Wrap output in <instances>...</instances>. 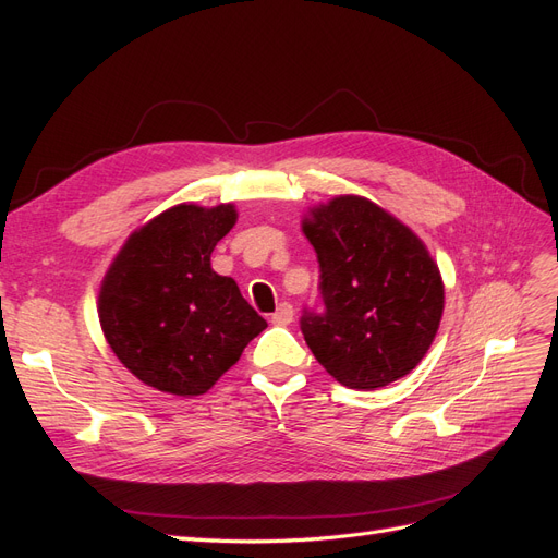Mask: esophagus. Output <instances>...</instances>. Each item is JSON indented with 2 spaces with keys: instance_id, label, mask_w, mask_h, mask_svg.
I'll use <instances>...</instances> for the list:
<instances>
[{
  "instance_id": "1",
  "label": "esophagus",
  "mask_w": 558,
  "mask_h": 558,
  "mask_svg": "<svg viewBox=\"0 0 558 558\" xmlns=\"http://www.w3.org/2000/svg\"><path fill=\"white\" fill-rule=\"evenodd\" d=\"M293 307L289 305V302H283V305H279L277 307V312L272 314V324L275 326H289L291 324V320H293Z\"/></svg>"
}]
</instances>
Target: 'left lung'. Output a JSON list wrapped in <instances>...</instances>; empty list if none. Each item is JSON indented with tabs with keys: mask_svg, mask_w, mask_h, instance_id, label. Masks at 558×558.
Masks as SVG:
<instances>
[{
	"mask_svg": "<svg viewBox=\"0 0 558 558\" xmlns=\"http://www.w3.org/2000/svg\"><path fill=\"white\" fill-rule=\"evenodd\" d=\"M302 232L320 267L324 312H305L300 320L316 361L359 391L410 375L445 310V283L426 244L359 195L310 209Z\"/></svg>",
	"mask_w": 558,
	"mask_h": 558,
	"instance_id": "1",
	"label": "left lung"
}]
</instances>
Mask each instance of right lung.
Wrapping results in <instances>:
<instances>
[{
  "instance_id": "right-lung-1",
  "label": "right lung",
  "mask_w": 558,
  "mask_h": 558,
  "mask_svg": "<svg viewBox=\"0 0 558 558\" xmlns=\"http://www.w3.org/2000/svg\"><path fill=\"white\" fill-rule=\"evenodd\" d=\"M234 221L232 205H177L134 230L107 269L99 326L118 361L162 393H207L267 328L234 279L211 269Z\"/></svg>"
}]
</instances>
